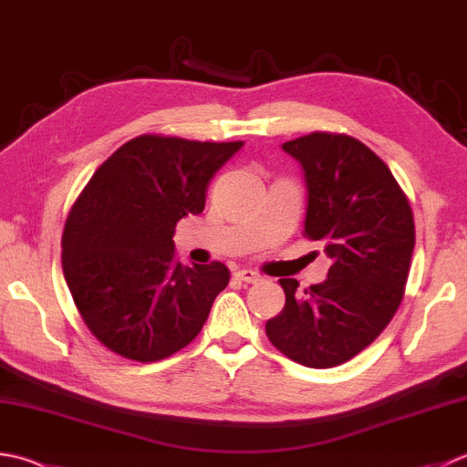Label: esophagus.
I'll use <instances>...</instances> for the list:
<instances>
[{
    "label": "esophagus",
    "mask_w": 467,
    "mask_h": 467,
    "mask_svg": "<svg viewBox=\"0 0 467 467\" xmlns=\"http://www.w3.org/2000/svg\"><path fill=\"white\" fill-rule=\"evenodd\" d=\"M236 279H241L244 283H257L261 279V275L257 271H251V269H239L234 273Z\"/></svg>",
    "instance_id": "1"
}]
</instances>
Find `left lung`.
Wrapping results in <instances>:
<instances>
[{
	"mask_svg": "<svg viewBox=\"0 0 467 467\" xmlns=\"http://www.w3.org/2000/svg\"><path fill=\"white\" fill-rule=\"evenodd\" d=\"M281 148L304 170L306 236L324 243L332 265L304 296L297 279H279L285 307L265 332L287 358L332 368L377 340L399 309L413 213L387 163L354 137L316 131Z\"/></svg>",
	"mask_w": 467,
	"mask_h": 467,
	"instance_id": "obj_1",
	"label": "left lung"
}]
</instances>
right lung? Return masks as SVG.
I'll use <instances>...</instances> for the list:
<instances>
[{
    "instance_id": "obj_1",
    "label": "right lung",
    "mask_w": 467,
    "mask_h": 467,
    "mask_svg": "<svg viewBox=\"0 0 467 467\" xmlns=\"http://www.w3.org/2000/svg\"><path fill=\"white\" fill-rule=\"evenodd\" d=\"M243 145L140 135L88 180L64 226L62 271L109 350L155 362L202 330L231 273L182 265L171 239L178 221L202 213L210 180Z\"/></svg>"
}]
</instances>
